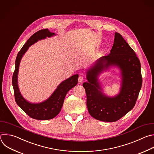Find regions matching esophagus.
<instances>
[{
    "label": "esophagus",
    "instance_id": "34e87169",
    "mask_svg": "<svg viewBox=\"0 0 154 154\" xmlns=\"http://www.w3.org/2000/svg\"><path fill=\"white\" fill-rule=\"evenodd\" d=\"M83 81H84V77L80 75L78 78V82L80 84V83H82Z\"/></svg>",
    "mask_w": 154,
    "mask_h": 154
}]
</instances>
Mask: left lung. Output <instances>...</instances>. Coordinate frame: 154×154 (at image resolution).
<instances>
[{
    "mask_svg": "<svg viewBox=\"0 0 154 154\" xmlns=\"http://www.w3.org/2000/svg\"><path fill=\"white\" fill-rule=\"evenodd\" d=\"M111 67L119 69L121 87L119 93L109 97L103 93L99 76ZM87 82L83 83L90 115L105 122H115L126 115L134 107L142 85L141 64L132 48L118 33L110 53L98 59L86 69Z\"/></svg>",
    "mask_w": 154,
    "mask_h": 154,
    "instance_id": "1",
    "label": "left lung"
}]
</instances>
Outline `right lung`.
<instances>
[{
  "label": "right lung",
  "mask_w": 154,
  "mask_h": 154,
  "mask_svg": "<svg viewBox=\"0 0 154 154\" xmlns=\"http://www.w3.org/2000/svg\"><path fill=\"white\" fill-rule=\"evenodd\" d=\"M56 36L48 29L38 31L31 36L18 53L16 62L15 70L13 75L12 84L14 89V97L17 104L31 118L39 120H47L54 118L62 109L65 97L67 92L78 84V74L74 75L61 82L46 100L39 103H30L22 95L18 85V73L20 60L29 47L39 40L44 39Z\"/></svg>",
  "instance_id": "obj_1"
}]
</instances>
